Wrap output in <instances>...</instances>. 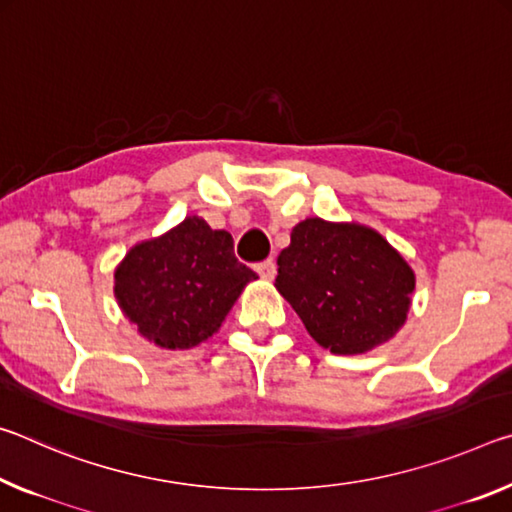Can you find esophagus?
Returning a JSON list of instances; mask_svg holds the SVG:
<instances>
[{
  "mask_svg": "<svg viewBox=\"0 0 512 512\" xmlns=\"http://www.w3.org/2000/svg\"><path fill=\"white\" fill-rule=\"evenodd\" d=\"M256 272L263 276V279H274V274H276V263L272 261V258H267V261H263V263H258L256 265Z\"/></svg>",
  "mask_w": 512,
  "mask_h": 512,
  "instance_id": "34e87169",
  "label": "esophagus"
}]
</instances>
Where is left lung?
I'll return each instance as SVG.
<instances>
[{"label": "left lung", "mask_w": 512, "mask_h": 512, "mask_svg": "<svg viewBox=\"0 0 512 512\" xmlns=\"http://www.w3.org/2000/svg\"><path fill=\"white\" fill-rule=\"evenodd\" d=\"M276 265V290L331 354H365L406 322L415 274L370 226L308 217Z\"/></svg>", "instance_id": "left-lung-1"}]
</instances>
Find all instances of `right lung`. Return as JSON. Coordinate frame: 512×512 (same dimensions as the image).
Segmentation results:
<instances>
[{"label":"right lung","mask_w":512,"mask_h":512,"mask_svg":"<svg viewBox=\"0 0 512 512\" xmlns=\"http://www.w3.org/2000/svg\"><path fill=\"white\" fill-rule=\"evenodd\" d=\"M258 276L233 254L229 231L190 215L138 242L115 270V299L138 333L163 349H190L220 329Z\"/></svg>","instance_id":"1"}]
</instances>
